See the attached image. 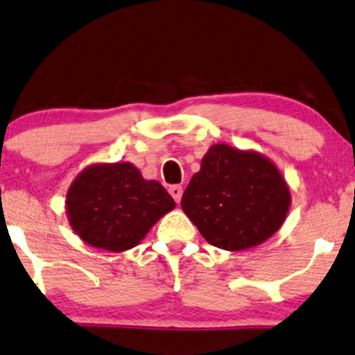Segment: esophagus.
Instances as JSON below:
<instances>
[{"mask_svg":"<svg viewBox=\"0 0 355 355\" xmlns=\"http://www.w3.org/2000/svg\"><path fill=\"white\" fill-rule=\"evenodd\" d=\"M169 194L173 196V199L178 202H181V197H182V186H171L169 187Z\"/></svg>","mask_w":355,"mask_h":355,"instance_id":"obj_1","label":"esophagus"}]
</instances>
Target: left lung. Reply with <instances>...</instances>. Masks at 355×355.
<instances>
[{"label":"left lung","mask_w":355,"mask_h":355,"mask_svg":"<svg viewBox=\"0 0 355 355\" xmlns=\"http://www.w3.org/2000/svg\"><path fill=\"white\" fill-rule=\"evenodd\" d=\"M290 189L257 151L210 146L184 191L181 207L210 245L243 251L269 239L288 214Z\"/></svg>","instance_id":"left-lung-1"}]
</instances>
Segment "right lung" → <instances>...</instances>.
Listing matches in <instances>:
<instances>
[{
    "label": "right lung",
    "mask_w": 355,
    "mask_h": 355,
    "mask_svg": "<svg viewBox=\"0 0 355 355\" xmlns=\"http://www.w3.org/2000/svg\"><path fill=\"white\" fill-rule=\"evenodd\" d=\"M67 217L87 245L122 252L137 246L176 202L158 181H146L132 163L91 164L67 194Z\"/></svg>",
    "instance_id": "1"
}]
</instances>
